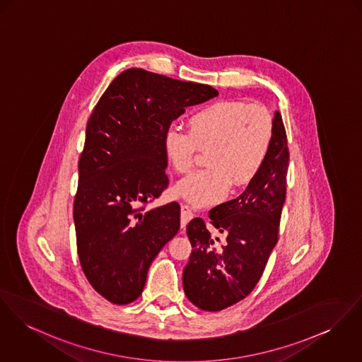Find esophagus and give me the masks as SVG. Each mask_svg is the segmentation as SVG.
Returning <instances> with one entry per match:
<instances>
[{"label": "esophagus", "instance_id": "esophagus-1", "mask_svg": "<svg viewBox=\"0 0 362 362\" xmlns=\"http://www.w3.org/2000/svg\"><path fill=\"white\" fill-rule=\"evenodd\" d=\"M182 219H180V226L182 228H185L187 226V223L190 222V219L193 218V209L189 206V205H182Z\"/></svg>", "mask_w": 362, "mask_h": 362}]
</instances>
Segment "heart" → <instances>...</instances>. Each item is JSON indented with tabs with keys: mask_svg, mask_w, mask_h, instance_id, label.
<instances>
[{
	"mask_svg": "<svg viewBox=\"0 0 362 362\" xmlns=\"http://www.w3.org/2000/svg\"><path fill=\"white\" fill-rule=\"evenodd\" d=\"M274 138L270 112L241 100H216L189 118V132L169 127L163 150L177 173H189L197 150H206V165L182 179L175 190L194 206L223 201L233 187L245 189L264 167Z\"/></svg>",
	"mask_w": 362,
	"mask_h": 362,
	"instance_id": "1",
	"label": "heart"
}]
</instances>
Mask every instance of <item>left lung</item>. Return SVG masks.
Returning a JSON list of instances; mask_svg holds the SVG:
<instances>
[{
  "mask_svg": "<svg viewBox=\"0 0 362 362\" xmlns=\"http://www.w3.org/2000/svg\"><path fill=\"white\" fill-rule=\"evenodd\" d=\"M273 124L274 138L264 167L243 194L209 212L212 231L201 218L187 224L193 250L183 270V289L201 310L221 311L245 299L279 241L289 150L279 112Z\"/></svg>",
  "mask_w": 362,
  "mask_h": 362,
  "instance_id": "1",
  "label": "left lung"
}]
</instances>
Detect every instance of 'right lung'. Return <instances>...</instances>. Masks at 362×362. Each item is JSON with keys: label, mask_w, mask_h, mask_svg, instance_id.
Wrapping results in <instances>:
<instances>
[{"label": "right lung", "mask_w": 362, "mask_h": 362, "mask_svg": "<svg viewBox=\"0 0 362 362\" xmlns=\"http://www.w3.org/2000/svg\"><path fill=\"white\" fill-rule=\"evenodd\" d=\"M218 96L205 83L128 69L86 124L74 198L77 252L93 289L114 305L136 300L158 252L180 227V205L150 208L168 187L164 134L185 109Z\"/></svg>", "instance_id": "right-lung-1"}]
</instances>
